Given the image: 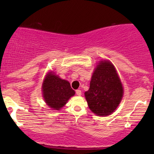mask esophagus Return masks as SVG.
I'll return each instance as SVG.
<instances>
[{"label":"esophagus","mask_w":154,"mask_h":154,"mask_svg":"<svg viewBox=\"0 0 154 154\" xmlns=\"http://www.w3.org/2000/svg\"><path fill=\"white\" fill-rule=\"evenodd\" d=\"M76 94L77 95H81V94H82V92H81L80 90H77V91H76Z\"/></svg>","instance_id":"obj_1"}]
</instances>
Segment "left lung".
Listing matches in <instances>:
<instances>
[{
	"label": "left lung",
	"instance_id": "1",
	"mask_svg": "<svg viewBox=\"0 0 154 154\" xmlns=\"http://www.w3.org/2000/svg\"><path fill=\"white\" fill-rule=\"evenodd\" d=\"M123 93L115 67L109 61H100L92 75L89 90L85 93L90 109L98 116L110 115L119 106Z\"/></svg>",
	"mask_w": 154,
	"mask_h": 154
}]
</instances>
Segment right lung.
Instances as JSON below:
<instances>
[{
	"label": "right lung",
	"mask_w": 154,
	"mask_h": 154,
	"mask_svg": "<svg viewBox=\"0 0 154 154\" xmlns=\"http://www.w3.org/2000/svg\"><path fill=\"white\" fill-rule=\"evenodd\" d=\"M42 91L44 100L49 108L54 110H60L68 100L75 94L71 88L70 83L67 80L61 79L53 72L45 75Z\"/></svg>",
	"instance_id": "obj_1"
}]
</instances>
